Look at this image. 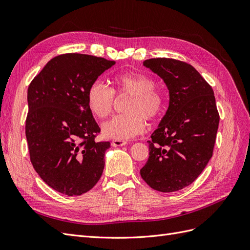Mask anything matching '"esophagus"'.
<instances>
[{
	"mask_svg": "<svg viewBox=\"0 0 250 250\" xmlns=\"http://www.w3.org/2000/svg\"><path fill=\"white\" fill-rule=\"evenodd\" d=\"M127 144L126 141H120V140H113L111 142V146L112 147H122V146H125Z\"/></svg>",
	"mask_w": 250,
	"mask_h": 250,
	"instance_id": "34e87169",
	"label": "esophagus"
}]
</instances>
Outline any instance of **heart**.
Here are the masks:
<instances>
[{
	"instance_id": "b5f03b06",
	"label": "heart",
	"mask_w": 250,
	"mask_h": 250,
	"mask_svg": "<svg viewBox=\"0 0 250 250\" xmlns=\"http://www.w3.org/2000/svg\"><path fill=\"white\" fill-rule=\"evenodd\" d=\"M113 87L96 81L89 85L86 102L89 111L98 119L106 118L115 103V93L130 95L124 115H118L102 125L105 138L112 140H129L145 130V117L152 120L161 115L164 109V97L155 89V82L143 73L117 74L112 78Z\"/></svg>"
}]
</instances>
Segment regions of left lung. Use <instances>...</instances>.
<instances>
[{
    "label": "left lung",
    "mask_w": 250,
    "mask_h": 250,
    "mask_svg": "<svg viewBox=\"0 0 250 250\" xmlns=\"http://www.w3.org/2000/svg\"><path fill=\"white\" fill-rule=\"evenodd\" d=\"M169 90V107L151 134L141 176L153 190L176 192L197 178L213 155L219 113L213 88L194 66L172 58L143 62Z\"/></svg>",
    "instance_id": "8db88e82"
}]
</instances>
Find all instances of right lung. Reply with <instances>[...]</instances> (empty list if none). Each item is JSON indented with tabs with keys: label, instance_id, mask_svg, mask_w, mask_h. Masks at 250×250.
<instances>
[{
	"label": "right lung",
	"instance_id": "add662e5",
	"mask_svg": "<svg viewBox=\"0 0 250 250\" xmlns=\"http://www.w3.org/2000/svg\"><path fill=\"white\" fill-rule=\"evenodd\" d=\"M115 63L86 54H62L51 59L28 87L30 161L59 193L84 194L102 175L110 143L95 142L100 128L87 107L86 93Z\"/></svg>",
	"mask_w": 250,
	"mask_h": 250
}]
</instances>
